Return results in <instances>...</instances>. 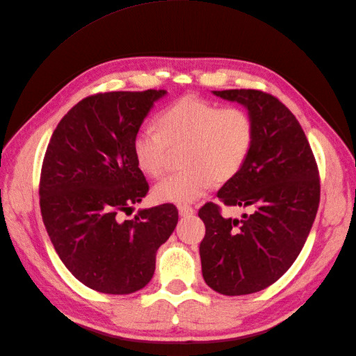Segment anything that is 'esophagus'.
Returning a JSON list of instances; mask_svg holds the SVG:
<instances>
[{"instance_id":"1","label":"esophagus","mask_w":356,"mask_h":356,"mask_svg":"<svg viewBox=\"0 0 356 356\" xmlns=\"http://www.w3.org/2000/svg\"><path fill=\"white\" fill-rule=\"evenodd\" d=\"M178 212H179L181 217H190V215L195 213V209L188 207V204H179Z\"/></svg>"}]
</instances>
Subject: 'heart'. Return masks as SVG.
<instances>
[{"label": "heart", "mask_w": 356, "mask_h": 356, "mask_svg": "<svg viewBox=\"0 0 356 356\" xmlns=\"http://www.w3.org/2000/svg\"><path fill=\"white\" fill-rule=\"evenodd\" d=\"M159 131L138 129L132 152L138 168L157 178L166 169L170 149H181L177 172L157 182L159 202L193 203L211 190L215 181H229L239 174L251 153L255 127L251 115L242 108L220 105L195 95L182 96L159 115Z\"/></svg>", "instance_id": "obj_1"}]
</instances>
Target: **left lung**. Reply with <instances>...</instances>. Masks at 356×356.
<instances>
[{"label":"left lung","mask_w":356,"mask_h":356,"mask_svg":"<svg viewBox=\"0 0 356 356\" xmlns=\"http://www.w3.org/2000/svg\"><path fill=\"white\" fill-rule=\"evenodd\" d=\"M239 102L255 135L243 168L217 193L225 207L251 208L241 220L204 203L200 261L204 282L224 296H245L275 284L293 266L315 221L318 165L296 115L275 96L254 89L213 90Z\"/></svg>","instance_id":"1"}]
</instances>
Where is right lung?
Listing matches in <instances>:
<instances>
[{
    "mask_svg": "<svg viewBox=\"0 0 356 356\" xmlns=\"http://www.w3.org/2000/svg\"><path fill=\"white\" fill-rule=\"evenodd\" d=\"M166 90L88 96L63 115L42 160L40 208L68 270L98 293L132 294L154 275L156 254L178 222L172 203L139 211L148 182L132 139Z\"/></svg>",
    "mask_w": 356,
    "mask_h": 356,
    "instance_id": "add662e5",
    "label": "right lung"
}]
</instances>
